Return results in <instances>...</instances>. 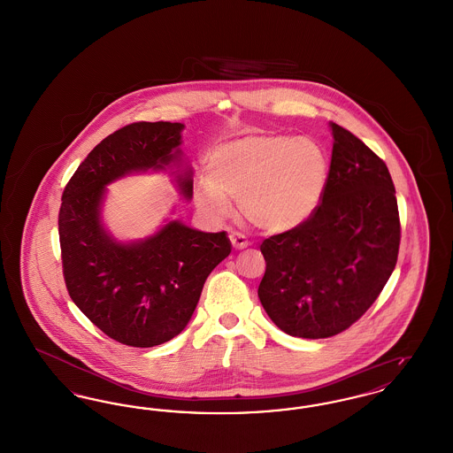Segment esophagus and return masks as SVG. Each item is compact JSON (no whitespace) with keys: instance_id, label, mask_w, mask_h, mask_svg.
Wrapping results in <instances>:
<instances>
[{"instance_id":"34e87169","label":"esophagus","mask_w":453,"mask_h":453,"mask_svg":"<svg viewBox=\"0 0 453 453\" xmlns=\"http://www.w3.org/2000/svg\"><path fill=\"white\" fill-rule=\"evenodd\" d=\"M229 239H231V244H233L234 250H244V248L250 246V241L246 239V236H242L239 233H231Z\"/></svg>"}]
</instances>
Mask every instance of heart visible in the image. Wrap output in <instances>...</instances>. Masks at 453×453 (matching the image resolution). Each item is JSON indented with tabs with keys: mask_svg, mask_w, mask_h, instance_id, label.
Returning a JSON list of instances; mask_svg holds the SVG:
<instances>
[{
	"mask_svg": "<svg viewBox=\"0 0 453 453\" xmlns=\"http://www.w3.org/2000/svg\"><path fill=\"white\" fill-rule=\"evenodd\" d=\"M329 159L311 137L258 132L217 146L209 154L205 181H195L196 207L226 219L229 200L244 220L265 233H287L303 224L323 200Z\"/></svg>",
	"mask_w": 453,
	"mask_h": 453,
	"instance_id": "b5f03b06",
	"label": "heart"
}]
</instances>
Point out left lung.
Listing matches in <instances>:
<instances>
[{
	"label": "left lung",
	"instance_id": "8db88e82",
	"mask_svg": "<svg viewBox=\"0 0 453 453\" xmlns=\"http://www.w3.org/2000/svg\"><path fill=\"white\" fill-rule=\"evenodd\" d=\"M333 154L316 212L259 246L266 270L258 297L290 336L319 340L358 321L392 275L401 222L386 163L331 122Z\"/></svg>",
	"mask_w": 453,
	"mask_h": 453
}]
</instances>
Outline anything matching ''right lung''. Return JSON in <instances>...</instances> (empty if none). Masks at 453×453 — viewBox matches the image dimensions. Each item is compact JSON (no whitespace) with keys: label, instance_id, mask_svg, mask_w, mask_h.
Wrapping results in <instances>:
<instances>
[{"label":"right lung","instance_id":"add662e5","mask_svg":"<svg viewBox=\"0 0 453 453\" xmlns=\"http://www.w3.org/2000/svg\"><path fill=\"white\" fill-rule=\"evenodd\" d=\"M183 124L135 122L110 134L65 185L59 241L73 302L111 340L135 348L170 342L190 321L211 272L231 253L226 233L170 220L144 241L119 242L102 224L111 181L178 161ZM190 200V173L176 176Z\"/></svg>","mask_w":453,"mask_h":453}]
</instances>
